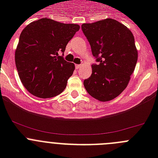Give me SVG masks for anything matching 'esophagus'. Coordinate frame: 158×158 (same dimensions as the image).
I'll return each instance as SVG.
<instances>
[{
  "label": "esophagus",
  "instance_id": "obj_1",
  "mask_svg": "<svg viewBox=\"0 0 158 158\" xmlns=\"http://www.w3.org/2000/svg\"><path fill=\"white\" fill-rule=\"evenodd\" d=\"M80 67H81V65H75V68H76L77 69H79V68H80Z\"/></svg>",
  "mask_w": 158,
  "mask_h": 158
}]
</instances>
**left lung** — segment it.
I'll use <instances>...</instances> for the list:
<instances>
[{
  "mask_svg": "<svg viewBox=\"0 0 158 158\" xmlns=\"http://www.w3.org/2000/svg\"><path fill=\"white\" fill-rule=\"evenodd\" d=\"M81 29L97 62L84 86L96 100H112L126 89L138 61L133 34L113 19L83 23Z\"/></svg>",
  "mask_w": 158,
  "mask_h": 158,
  "instance_id": "obj_1",
  "label": "left lung"
}]
</instances>
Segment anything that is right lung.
Wrapping results in <instances>:
<instances>
[{
    "mask_svg": "<svg viewBox=\"0 0 158 158\" xmlns=\"http://www.w3.org/2000/svg\"><path fill=\"white\" fill-rule=\"evenodd\" d=\"M79 25L62 23L47 18L32 22L22 31L15 53L20 81L31 94L51 98L63 92L74 64L63 53ZM60 52L63 56L58 55Z\"/></svg>",
    "mask_w": 158,
    "mask_h": 158,
    "instance_id": "add662e5",
    "label": "right lung"
}]
</instances>
